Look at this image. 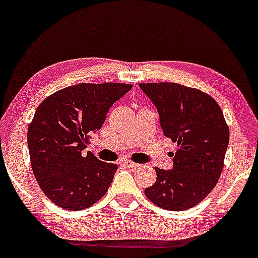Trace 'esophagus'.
<instances>
[{"instance_id": "esophagus-1", "label": "esophagus", "mask_w": 258, "mask_h": 258, "mask_svg": "<svg viewBox=\"0 0 258 258\" xmlns=\"http://www.w3.org/2000/svg\"><path fill=\"white\" fill-rule=\"evenodd\" d=\"M123 165H124L125 167H128V168H137V167H139V165H137V163L130 161V160H128V161H124V163H123Z\"/></svg>"}]
</instances>
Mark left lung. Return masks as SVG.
Wrapping results in <instances>:
<instances>
[{
    "mask_svg": "<svg viewBox=\"0 0 258 258\" xmlns=\"http://www.w3.org/2000/svg\"><path fill=\"white\" fill-rule=\"evenodd\" d=\"M158 109L166 137L176 143L173 168L155 167L156 181L145 195L165 210L196 206L215 188L224 167L229 126L207 93L176 83L140 84Z\"/></svg>",
    "mask_w": 258,
    "mask_h": 258,
    "instance_id": "1",
    "label": "left lung"
}]
</instances>
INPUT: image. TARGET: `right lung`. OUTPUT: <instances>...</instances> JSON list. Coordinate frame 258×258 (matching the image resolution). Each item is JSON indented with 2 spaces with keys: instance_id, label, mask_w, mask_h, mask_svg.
Returning <instances> with one entry per match:
<instances>
[{
  "instance_id": "right-lung-1",
  "label": "right lung",
  "mask_w": 258,
  "mask_h": 258,
  "mask_svg": "<svg viewBox=\"0 0 258 258\" xmlns=\"http://www.w3.org/2000/svg\"><path fill=\"white\" fill-rule=\"evenodd\" d=\"M132 84L103 83L69 86L40 103L28 125L27 142L40 188L55 205L69 211L88 209L111 185L117 165L83 154L106 113Z\"/></svg>"
}]
</instances>
